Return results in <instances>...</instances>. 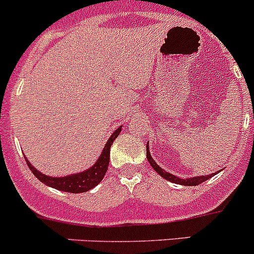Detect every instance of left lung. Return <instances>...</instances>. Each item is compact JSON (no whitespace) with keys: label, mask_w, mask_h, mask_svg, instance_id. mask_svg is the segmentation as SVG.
I'll use <instances>...</instances> for the list:
<instances>
[{"label":"left lung","mask_w":254,"mask_h":254,"mask_svg":"<svg viewBox=\"0 0 254 254\" xmlns=\"http://www.w3.org/2000/svg\"><path fill=\"white\" fill-rule=\"evenodd\" d=\"M146 156H147V160L148 162H150V165L152 166L153 170L156 171V172L158 173L162 178L167 179V181L172 182V183H176V184H182V186H199L200 183H203V182H205L206 179L211 178L212 176H215L216 173H211V175L209 176H199V177H191V178H187V179H183V178H178V177L171 175V173L166 172L165 170H162V168L160 167V166L157 165V163L153 161V158L151 157V153H150V150H148V143L146 145Z\"/></svg>","instance_id":"8db88e82"}]
</instances>
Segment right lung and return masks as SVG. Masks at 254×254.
<instances>
[{
	"label": "right lung",
	"instance_id": "right-lung-1",
	"mask_svg": "<svg viewBox=\"0 0 254 254\" xmlns=\"http://www.w3.org/2000/svg\"><path fill=\"white\" fill-rule=\"evenodd\" d=\"M122 127H119L114 132H113L112 136L109 137L106 146H104L103 152L99 156L98 161H97L91 168H88V170L83 171V172L81 173L60 177V178H58V177H49L47 175L40 173L38 170H35V168L30 165L29 161H28L27 158H25V161H27L28 167L32 171L33 175L37 177L40 182H43V183L47 184V186L51 187V188L59 189V190L63 191H67V193H84V191H88L91 190L92 188H94V187L98 183H101V181L103 179L107 170H108L111 146L113 145V141L118 137V135L120 134V131H122Z\"/></svg>",
	"mask_w": 254,
	"mask_h": 254
}]
</instances>
